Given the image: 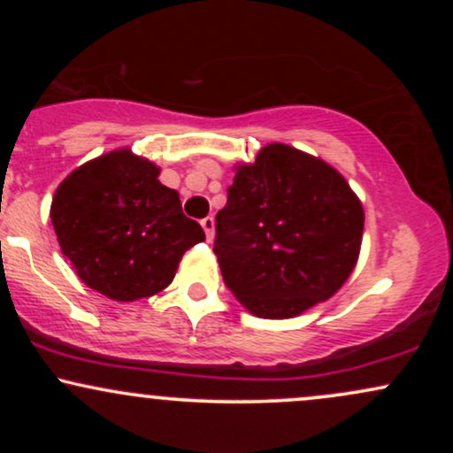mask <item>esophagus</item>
Returning <instances> with one entry per match:
<instances>
[{
    "mask_svg": "<svg viewBox=\"0 0 453 453\" xmlns=\"http://www.w3.org/2000/svg\"><path fill=\"white\" fill-rule=\"evenodd\" d=\"M200 223H202V230L206 234V238L212 241V236H215V219H212V217H204Z\"/></svg>",
    "mask_w": 453,
    "mask_h": 453,
    "instance_id": "esophagus-1",
    "label": "esophagus"
}]
</instances>
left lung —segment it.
Instances as JSON below:
<instances>
[{
    "label": "left lung",
    "instance_id": "8db88e82",
    "mask_svg": "<svg viewBox=\"0 0 453 453\" xmlns=\"http://www.w3.org/2000/svg\"><path fill=\"white\" fill-rule=\"evenodd\" d=\"M215 256L249 313L289 319L332 298L360 257L364 209L339 170L289 144L234 165Z\"/></svg>",
    "mask_w": 453,
    "mask_h": 453
}]
</instances>
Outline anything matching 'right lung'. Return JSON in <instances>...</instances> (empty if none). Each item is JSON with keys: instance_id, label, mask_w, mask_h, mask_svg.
<instances>
[{"instance_id": "1", "label": "right lung", "mask_w": 453, "mask_h": 453, "mask_svg": "<svg viewBox=\"0 0 453 453\" xmlns=\"http://www.w3.org/2000/svg\"><path fill=\"white\" fill-rule=\"evenodd\" d=\"M61 253L97 294L117 303L149 298L173 283L187 249L204 241L159 165L123 147L78 165L50 204Z\"/></svg>"}]
</instances>
